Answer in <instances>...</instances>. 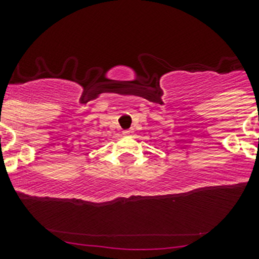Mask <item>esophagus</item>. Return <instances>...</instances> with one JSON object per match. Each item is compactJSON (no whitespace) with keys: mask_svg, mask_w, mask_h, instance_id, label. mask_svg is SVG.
Returning <instances> with one entry per match:
<instances>
[{"mask_svg":"<svg viewBox=\"0 0 259 259\" xmlns=\"http://www.w3.org/2000/svg\"><path fill=\"white\" fill-rule=\"evenodd\" d=\"M124 135H129V137H132V135H134V129L125 130V132H124Z\"/></svg>","mask_w":259,"mask_h":259,"instance_id":"34e87169","label":"esophagus"}]
</instances>
